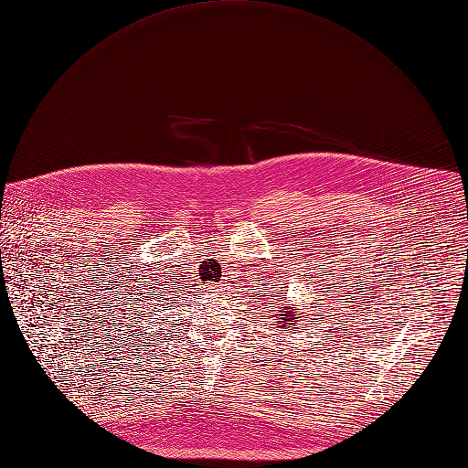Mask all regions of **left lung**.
I'll return each mask as SVG.
<instances>
[{"mask_svg": "<svg viewBox=\"0 0 468 468\" xmlns=\"http://www.w3.org/2000/svg\"><path fill=\"white\" fill-rule=\"evenodd\" d=\"M279 315H281V317H279V319H281V321H279V327H287V329L291 327L292 321H296V319H298V317H296V314L292 312V308H289L287 303H284V312H281Z\"/></svg>", "mask_w": 468, "mask_h": 468, "instance_id": "8db88e82", "label": "left lung"}]
</instances>
